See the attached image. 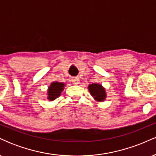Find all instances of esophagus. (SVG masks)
Returning a JSON list of instances; mask_svg holds the SVG:
<instances>
[{
  "mask_svg": "<svg viewBox=\"0 0 156 156\" xmlns=\"http://www.w3.org/2000/svg\"><path fill=\"white\" fill-rule=\"evenodd\" d=\"M72 82L73 84L77 85V84L79 83V78H77V77H73V78H72Z\"/></svg>",
  "mask_w": 156,
  "mask_h": 156,
  "instance_id": "obj_1",
  "label": "esophagus"
}]
</instances>
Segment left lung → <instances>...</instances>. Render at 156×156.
<instances>
[{
    "instance_id": "left-lung-1",
    "label": "left lung",
    "mask_w": 156,
    "mask_h": 156,
    "mask_svg": "<svg viewBox=\"0 0 156 156\" xmlns=\"http://www.w3.org/2000/svg\"><path fill=\"white\" fill-rule=\"evenodd\" d=\"M88 89L91 95L98 102H103L106 99L105 89L100 83H92L88 86Z\"/></svg>"
}]
</instances>
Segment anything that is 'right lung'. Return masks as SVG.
Here are the masks:
<instances>
[{
	"label": "right lung",
	"mask_w": 156,
	"mask_h": 156,
	"mask_svg": "<svg viewBox=\"0 0 156 156\" xmlns=\"http://www.w3.org/2000/svg\"><path fill=\"white\" fill-rule=\"evenodd\" d=\"M65 83L63 82H52L51 85L48 87L47 91V98L49 101H53L54 100L58 98L63 92Z\"/></svg>",
	"instance_id": "obj_1"
}]
</instances>
